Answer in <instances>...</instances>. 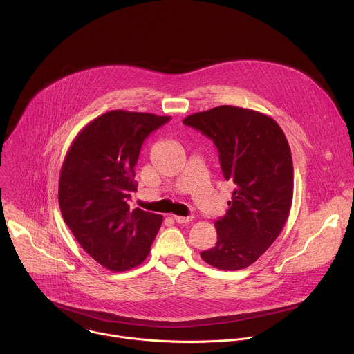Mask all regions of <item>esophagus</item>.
Wrapping results in <instances>:
<instances>
[{
  "label": "esophagus",
  "instance_id": "1",
  "mask_svg": "<svg viewBox=\"0 0 354 354\" xmlns=\"http://www.w3.org/2000/svg\"><path fill=\"white\" fill-rule=\"evenodd\" d=\"M192 216H189V217H182V216H174V220L178 223V224H185V223H189V221H192Z\"/></svg>",
  "mask_w": 354,
  "mask_h": 354
}]
</instances>
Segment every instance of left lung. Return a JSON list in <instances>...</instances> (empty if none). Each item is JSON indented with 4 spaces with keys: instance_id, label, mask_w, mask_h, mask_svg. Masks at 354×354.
Segmentation results:
<instances>
[{
    "instance_id": "obj_1",
    "label": "left lung",
    "mask_w": 354,
    "mask_h": 354,
    "mask_svg": "<svg viewBox=\"0 0 354 354\" xmlns=\"http://www.w3.org/2000/svg\"><path fill=\"white\" fill-rule=\"evenodd\" d=\"M183 124L213 140L223 175L235 185L230 209L214 223L217 243L200 257L221 270L248 268L290 214L294 172L287 138L272 118L228 105L193 113Z\"/></svg>"
}]
</instances>
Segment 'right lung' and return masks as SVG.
I'll return each mask as SVG.
<instances>
[{
  "instance_id": "right-lung-1",
  "label": "right lung",
  "mask_w": 354,
  "mask_h": 354,
  "mask_svg": "<svg viewBox=\"0 0 354 354\" xmlns=\"http://www.w3.org/2000/svg\"><path fill=\"white\" fill-rule=\"evenodd\" d=\"M169 116L111 111L88 123L62 167L59 205L78 243L99 265L124 272L149 254L162 216L130 209L144 140Z\"/></svg>"
}]
</instances>
